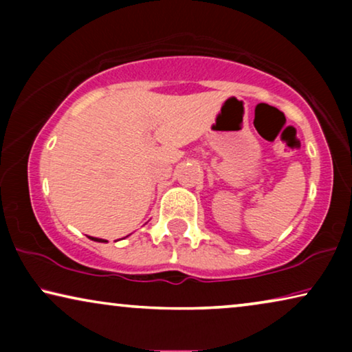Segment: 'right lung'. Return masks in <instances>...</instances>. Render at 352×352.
Wrapping results in <instances>:
<instances>
[{
	"mask_svg": "<svg viewBox=\"0 0 352 352\" xmlns=\"http://www.w3.org/2000/svg\"><path fill=\"white\" fill-rule=\"evenodd\" d=\"M91 240H94V242H107V240H104V239H96V237H89Z\"/></svg>",
	"mask_w": 352,
	"mask_h": 352,
	"instance_id": "right-lung-1",
	"label": "right lung"
}]
</instances>
